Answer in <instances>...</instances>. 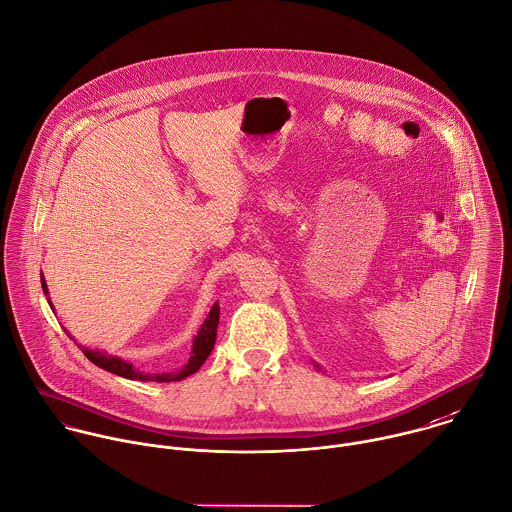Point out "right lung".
Segmentation results:
<instances>
[{"instance_id":"1","label":"right lung","mask_w":512,"mask_h":512,"mask_svg":"<svg viewBox=\"0 0 512 512\" xmlns=\"http://www.w3.org/2000/svg\"><path fill=\"white\" fill-rule=\"evenodd\" d=\"M41 288L43 292L47 294V284L41 276ZM49 302V300H47ZM49 306L53 308V304L49 302ZM218 318H220V308L218 304L212 306L210 314L206 316L204 324L200 326L196 338L192 341V351H190V357H188V363H184L180 369L176 371H169V373H143L141 369H137L133 363L121 359V357H113V355H105L101 351H93V349H87V347H81L85 357L89 361H93L97 367L105 369V371H111L115 375H121V377H127V379H139V381H159V383H167V381H178V379H184L188 375H192L194 371L200 369V365L206 361V357L210 355L212 347H214V341H216V328H218Z\"/></svg>"}]
</instances>
